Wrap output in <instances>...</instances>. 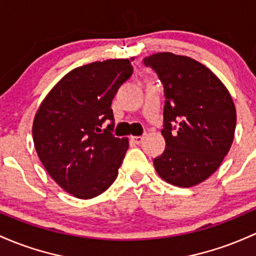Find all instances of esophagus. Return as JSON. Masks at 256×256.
I'll use <instances>...</instances> for the list:
<instances>
[{
  "instance_id": "34e87169",
  "label": "esophagus",
  "mask_w": 256,
  "mask_h": 256,
  "mask_svg": "<svg viewBox=\"0 0 256 256\" xmlns=\"http://www.w3.org/2000/svg\"><path fill=\"white\" fill-rule=\"evenodd\" d=\"M144 136H130V142L133 144H136V146H139V144L143 142Z\"/></svg>"
}]
</instances>
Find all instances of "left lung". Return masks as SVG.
Returning a JSON list of instances; mask_svg holds the SVG:
<instances>
[{
  "label": "left lung",
  "instance_id": "8db88e82",
  "mask_svg": "<svg viewBox=\"0 0 256 256\" xmlns=\"http://www.w3.org/2000/svg\"><path fill=\"white\" fill-rule=\"evenodd\" d=\"M164 86V152L154 159L160 178L178 187L207 180L228 154L236 112L230 94L208 68L188 56L144 58Z\"/></svg>",
  "mask_w": 256,
  "mask_h": 256
}]
</instances>
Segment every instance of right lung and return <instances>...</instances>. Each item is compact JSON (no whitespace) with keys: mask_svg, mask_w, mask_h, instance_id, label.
Here are the masks:
<instances>
[{"mask_svg":"<svg viewBox=\"0 0 256 256\" xmlns=\"http://www.w3.org/2000/svg\"><path fill=\"white\" fill-rule=\"evenodd\" d=\"M133 74L128 59L76 68L46 94L33 122L36 154L62 190L88 200L114 182L128 138H116L112 100ZM107 119L111 124L102 131Z\"/></svg>","mask_w":256,"mask_h":256,"instance_id":"obj_1","label":"right lung"}]
</instances>
